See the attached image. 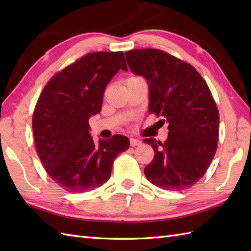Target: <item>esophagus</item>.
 Masks as SVG:
<instances>
[{
    "mask_svg": "<svg viewBox=\"0 0 251 251\" xmlns=\"http://www.w3.org/2000/svg\"><path fill=\"white\" fill-rule=\"evenodd\" d=\"M129 141H130V146L131 147H137V146H140L141 145V141L138 140V139H135V138H131Z\"/></svg>",
    "mask_w": 251,
    "mask_h": 251,
    "instance_id": "34e87169",
    "label": "esophagus"
}]
</instances>
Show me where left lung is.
<instances>
[{"instance_id":"left-lung-1","label":"left lung","mask_w":251,"mask_h":251,"mask_svg":"<svg viewBox=\"0 0 251 251\" xmlns=\"http://www.w3.org/2000/svg\"><path fill=\"white\" fill-rule=\"evenodd\" d=\"M130 70L146 77L150 114L168 123L165 142L147 138L155 155L145 168L147 179L164 190L191 188L207 172L219 139V111L196 69L156 49L125 52Z\"/></svg>"}]
</instances>
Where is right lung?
<instances>
[{"instance_id":"1","label":"right lung","mask_w":251,"mask_h":251,"mask_svg":"<svg viewBox=\"0 0 251 251\" xmlns=\"http://www.w3.org/2000/svg\"><path fill=\"white\" fill-rule=\"evenodd\" d=\"M120 69L127 71L123 51L89 52L57 72L35 104L37 155L55 183L70 193L106 182L115 157L129 148L125 136L95 143L89 134V117L101 111L105 86Z\"/></svg>"}]
</instances>
